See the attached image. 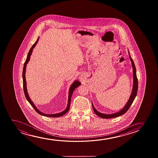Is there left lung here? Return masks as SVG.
Masks as SVG:
<instances>
[{
	"instance_id": "8db88e82",
	"label": "left lung",
	"mask_w": 158,
	"mask_h": 158,
	"mask_svg": "<svg viewBox=\"0 0 158 158\" xmlns=\"http://www.w3.org/2000/svg\"><path fill=\"white\" fill-rule=\"evenodd\" d=\"M128 51V54H129V56H130V60L132 63V67H133V85L132 92H131V94L130 95V98H129V99L128 100V102H127V103L126 104L125 106L121 109V110H119L118 112L112 113V114L102 113L98 111L95 109L94 106L93 105L92 102V105L94 112L95 113V114L97 115L98 117L104 118V119H109V118H114L121 116V115L125 114L128 110L130 106H131L133 102L134 101V99L136 97L137 92H138V79H137V77H136V68H135V66L134 65V61H133L131 56H130L129 51Z\"/></svg>"
}]
</instances>
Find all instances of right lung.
I'll return each instance as SVG.
<instances>
[{"instance_id":"right-lung-1","label":"right lung","mask_w":158,"mask_h":158,"mask_svg":"<svg viewBox=\"0 0 158 158\" xmlns=\"http://www.w3.org/2000/svg\"><path fill=\"white\" fill-rule=\"evenodd\" d=\"M39 37L38 38L36 42L33 45L32 48H31L30 50L29 51V52L27 54V56L26 58V61L24 63V67H23V87H24V92L25 97H26L27 100L29 102V103L31 105V106H32L33 108L35 109V110L39 114L41 115H44L45 117H53V118H57V117H61L63 116L66 113L69 111V107H70V104H71V97L73 92V91L75 89L78 87L79 85H81V82H79L78 80H75L73 82L71 86L69 87V97H68V103H67V106L66 108L65 109V110H63L61 112L58 113H56V114H45L44 113L41 112V111L37 108V107L35 106L33 102L31 100L30 98L29 97L28 95V92H27V86H26V79H25V72H26V65L28 64V61L30 60V57L32 53L33 50L35 48V46H36L38 42L39 41Z\"/></svg>"}]
</instances>
